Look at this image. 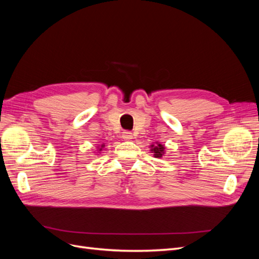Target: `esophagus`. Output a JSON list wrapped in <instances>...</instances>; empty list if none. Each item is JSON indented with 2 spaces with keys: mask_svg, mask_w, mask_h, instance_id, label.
Instances as JSON below:
<instances>
[{
  "mask_svg": "<svg viewBox=\"0 0 259 259\" xmlns=\"http://www.w3.org/2000/svg\"><path fill=\"white\" fill-rule=\"evenodd\" d=\"M122 137H123L124 139L130 140V139L133 138V134H132V133H131L130 131H124V132L122 133Z\"/></svg>",
  "mask_w": 259,
  "mask_h": 259,
  "instance_id": "1",
  "label": "esophagus"
}]
</instances>
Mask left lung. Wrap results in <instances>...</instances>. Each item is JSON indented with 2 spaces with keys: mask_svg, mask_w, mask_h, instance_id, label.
<instances>
[{
  "mask_svg": "<svg viewBox=\"0 0 259 259\" xmlns=\"http://www.w3.org/2000/svg\"><path fill=\"white\" fill-rule=\"evenodd\" d=\"M152 147V149H151V151L154 153L153 155L155 156V158H162V155L164 154V148L162 145H160V144H156L155 146L154 145H152L151 146Z\"/></svg>",
  "mask_w": 259,
  "mask_h": 259,
  "instance_id": "obj_1",
  "label": "left lung"
}]
</instances>
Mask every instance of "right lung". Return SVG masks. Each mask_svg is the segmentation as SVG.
Segmentation results:
<instances>
[{
  "mask_svg": "<svg viewBox=\"0 0 259 259\" xmlns=\"http://www.w3.org/2000/svg\"><path fill=\"white\" fill-rule=\"evenodd\" d=\"M101 147H103V146H101ZM99 150H101V148H100V149H99Z\"/></svg>",
  "mask_w": 259,
  "mask_h": 259,
  "instance_id": "1",
  "label": "right lung"
}]
</instances>
